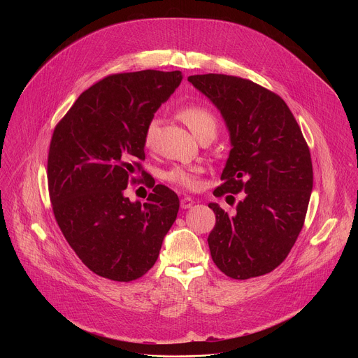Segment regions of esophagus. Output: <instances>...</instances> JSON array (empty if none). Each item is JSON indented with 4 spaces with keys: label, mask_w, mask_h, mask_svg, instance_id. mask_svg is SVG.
<instances>
[{
    "label": "esophagus",
    "mask_w": 358,
    "mask_h": 358,
    "mask_svg": "<svg viewBox=\"0 0 358 358\" xmlns=\"http://www.w3.org/2000/svg\"><path fill=\"white\" fill-rule=\"evenodd\" d=\"M192 203H194V201H192V198H189V196H184V198H181V201H180V206H181L182 210L191 208Z\"/></svg>",
    "instance_id": "obj_1"
}]
</instances>
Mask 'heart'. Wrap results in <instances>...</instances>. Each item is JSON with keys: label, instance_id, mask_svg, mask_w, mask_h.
<instances>
[{"label": "heart", "instance_id": "1", "mask_svg": "<svg viewBox=\"0 0 358 358\" xmlns=\"http://www.w3.org/2000/svg\"><path fill=\"white\" fill-rule=\"evenodd\" d=\"M178 117L191 129V131L199 138L203 134L215 136L218 129V122L215 115L203 106L188 105L178 110ZM157 133V120L151 119L143 131V144L151 147L155 144ZM163 178L177 187L185 189H195L198 187V169L188 166H174L173 169L164 171Z\"/></svg>", "mask_w": 358, "mask_h": 358}]
</instances>
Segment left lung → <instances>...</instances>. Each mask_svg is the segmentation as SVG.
I'll return each instance as SVG.
<instances>
[{
    "label": "left lung",
    "instance_id": "left-lung-1",
    "mask_svg": "<svg viewBox=\"0 0 358 358\" xmlns=\"http://www.w3.org/2000/svg\"><path fill=\"white\" fill-rule=\"evenodd\" d=\"M221 110L232 148L215 196L245 192L231 215L208 203L215 227L208 235L211 258L238 280L276 269L293 248L304 224L313 188L310 150L275 92L239 76H188Z\"/></svg>",
    "mask_w": 358,
    "mask_h": 358
}]
</instances>
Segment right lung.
<instances>
[{
	"mask_svg": "<svg viewBox=\"0 0 358 358\" xmlns=\"http://www.w3.org/2000/svg\"><path fill=\"white\" fill-rule=\"evenodd\" d=\"M180 71L115 73L85 90L58 122L48 151V191L59 229L93 273L131 282L155 266L178 196L147 177L143 131L181 83ZM141 172L144 203L124 196Z\"/></svg>",
	"mask_w": 358,
	"mask_h": 358,
	"instance_id": "right-lung-1",
	"label": "right lung"
}]
</instances>
